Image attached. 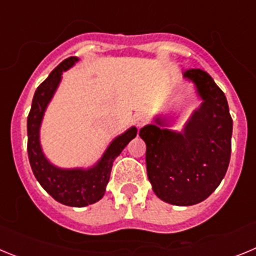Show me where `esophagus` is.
Returning <instances> with one entry per match:
<instances>
[{
	"instance_id": "1",
	"label": "esophagus",
	"mask_w": 256,
	"mask_h": 256,
	"mask_svg": "<svg viewBox=\"0 0 256 256\" xmlns=\"http://www.w3.org/2000/svg\"><path fill=\"white\" fill-rule=\"evenodd\" d=\"M146 123H148V118H146V115L137 114L134 116V124L137 128H142Z\"/></svg>"
}]
</instances>
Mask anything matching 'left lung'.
<instances>
[{
    "label": "left lung",
    "instance_id": "obj_1",
    "mask_svg": "<svg viewBox=\"0 0 256 256\" xmlns=\"http://www.w3.org/2000/svg\"><path fill=\"white\" fill-rule=\"evenodd\" d=\"M183 76L195 83L204 100L183 133L150 124L140 137L146 144L148 177L156 196L190 206L209 198L224 178L234 122L224 92L205 70L190 68Z\"/></svg>",
    "mask_w": 256,
    "mask_h": 256
}]
</instances>
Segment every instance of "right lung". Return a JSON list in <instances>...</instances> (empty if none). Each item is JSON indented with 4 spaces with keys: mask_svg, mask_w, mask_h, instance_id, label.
Segmentation results:
<instances>
[{
    "mask_svg": "<svg viewBox=\"0 0 256 256\" xmlns=\"http://www.w3.org/2000/svg\"><path fill=\"white\" fill-rule=\"evenodd\" d=\"M78 60L76 58H65L58 64L51 74L38 86L36 90L32 108L26 119L28 130V158L32 170L40 184L48 192L52 198L68 206L82 208L94 204L100 200L105 194L106 184L110 180V172L115 158L123 151L128 142L134 138L137 130L132 126L124 134L119 136L106 150L102 159L96 166L88 170L82 169H58L50 164L42 154L40 144V126L47 104L51 100L58 82L61 73L69 69Z\"/></svg>",
    "mask_w": 256,
    "mask_h": 256,
    "instance_id": "right-lung-1",
    "label": "right lung"
}]
</instances>
